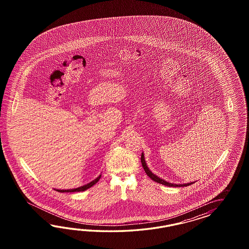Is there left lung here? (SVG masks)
I'll return each instance as SVG.
<instances>
[{
  "label": "left lung",
  "instance_id": "8db88e82",
  "mask_svg": "<svg viewBox=\"0 0 249 249\" xmlns=\"http://www.w3.org/2000/svg\"><path fill=\"white\" fill-rule=\"evenodd\" d=\"M141 160H142V167H143L144 171H145L146 174L151 178V180H153V181H156V182H158V183L163 184V185H165V186H171V187H183V186H188V185H191L192 183H194V182H188V183H184V184H175V183H171V182H169V181H164L163 179L160 178L157 175H155V174L151 173V170H150L149 167L147 166L143 153H142Z\"/></svg>",
  "mask_w": 249,
  "mask_h": 249
}]
</instances>
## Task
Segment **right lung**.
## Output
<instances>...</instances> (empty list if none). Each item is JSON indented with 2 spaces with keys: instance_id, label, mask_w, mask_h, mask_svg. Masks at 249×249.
<instances>
[{
  "instance_id": "right-lung-1",
  "label": "right lung",
  "mask_w": 249,
  "mask_h": 249,
  "mask_svg": "<svg viewBox=\"0 0 249 249\" xmlns=\"http://www.w3.org/2000/svg\"><path fill=\"white\" fill-rule=\"evenodd\" d=\"M100 177H101V174L97 177L95 180H93V181H90L89 183H88V184H85L83 186H80V187H77V188L75 189H68V190H56L57 192H59V193H74V192H83V191H86L87 189L90 188L91 186H93L95 183H97L98 181H99V179H100Z\"/></svg>"
}]
</instances>
